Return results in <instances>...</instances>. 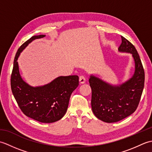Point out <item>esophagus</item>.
<instances>
[{
  "mask_svg": "<svg viewBox=\"0 0 152 152\" xmlns=\"http://www.w3.org/2000/svg\"><path fill=\"white\" fill-rule=\"evenodd\" d=\"M80 83H84L86 82V78L83 76H80L79 78Z\"/></svg>",
  "mask_w": 152,
  "mask_h": 152,
  "instance_id": "esophagus-1",
  "label": "esophagus"
}]
</instances>
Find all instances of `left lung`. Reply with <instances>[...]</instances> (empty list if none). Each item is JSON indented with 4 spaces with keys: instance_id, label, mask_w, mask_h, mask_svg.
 I'll use <instances>...</instances> for the list:
<instances>
[{
    "instance_id": "left-lung-1",
    "label": "left lung",
    "mask_w": 152,
    "mask_h": 152,
    "mask_svg": "<svg viewBox=\"0 0 152 152\" xmlns=\"http://www.w3.org/2000/svg\"><path fill=\"white\" fill-rule=\"evenodd\" d=\"M118 48L119 51L131 53L135 63L133 76L119 86H114L91 76L89 80L91 88V108L96 118L106 123L121 120L136 110L144 86L145 74L136 48L124 37Z\"/></svg>"
}]
</instances>
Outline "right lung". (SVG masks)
<instances>
[{
  "label": "right lung",
  "instance_id": "obj_1",
  "mask_svg": "<svg viewBox=\"0 0 152 152\" xmlns=\"http://www.w3.org/2000/svg\"><path fill=\"white\" fill-rule=\"evenodd\" d=\"M44 37H32L18 49L11 74V89L19 108L25 115L48 124L59 120L65 114L70 95L79 85V78L76 75L59 76L47 85L36 88L22 80L17 61L19 54L32 41Z\"/></svg>",
  "mask_w": 152,
  "mask_h": 152
}]
</instances>
